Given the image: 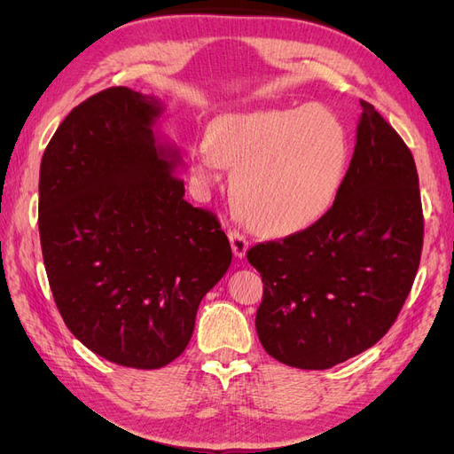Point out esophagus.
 Wrapping results in <instances>:
<instances>
[{"label":"esophagus","instance_id":"1","mask_svg":"<svg viewBox=\"0 0 454 454\" xmlns=\"http://www.w3.org/2000/svg\"><path fill=\"white\" fill-rule=\"evenodd\" d=\"M229 240H231L232 254H235V257L242 259L246 252H248V240H246V237L240 235L239 231H229Z\"/></svg>","mask_w":454,"mask_h":454}]
</instances>
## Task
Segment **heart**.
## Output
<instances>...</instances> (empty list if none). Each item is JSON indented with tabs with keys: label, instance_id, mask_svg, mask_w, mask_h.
<instances>
[{
	"label": "heart",
	"instance_id": "obj_1",
	"mask_svg": "<svg viewBox=\"0 0 454 454\" xmlns=\"http://www.w3.org/2000/svg\"><path fill=\"white\" fill-rule=\"evenodd\" d=\"M348 164V138L339 117L310 104L214 121L208 140L193 149V167L212 182L235 170L231 199L259 235L303 231L332 208Z\"/></svg>",
	"mask_w": 454,
	"mask_h": 454
}]
</instances>
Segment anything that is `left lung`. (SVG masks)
<instances>
[{
    "label": "left lung",
    "mask_w": 454,
    "mask_h": 454,
    "mask_svg": "<svg viewBox=\"0 0 454 454\" xmlns=\"http://www.w3.org/2000/svg\"><path fill=\"white\" fill-rule=\"evenodd\" d=\"M422 235L415 159L362 100L332 208L309 229L248 250L263 280L255 329L267 354L299 369H329L373 347L411 292Z\"/></svg>",
    "instance_id": "8db88e82"
}]
</instances>
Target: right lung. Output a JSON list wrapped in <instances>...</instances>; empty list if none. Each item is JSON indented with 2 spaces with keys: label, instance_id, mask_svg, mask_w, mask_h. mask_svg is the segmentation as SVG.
I'll use <instances>...</instances> for the list:
<instances>
[{
  "label": "right lung",
  "instance_id": "1",
  "mask_svg": "<svg viewBox=\"0 0 454 454\" xmlns=\"http://www.w3.org/2000/svg\"><path fill=\"white\" fill-rule=\"evenodd\" d=\"M164 104L114 87L72 109L39 168V239L67 329L117 365L159 369L189 345L202 297L232 252L217 219L193 208Z\"/></svg>",
  "mask_w": 454,
  "mask_h": 454
}]
</instances>
